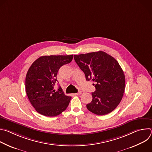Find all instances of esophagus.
Instances as JSON below:
<instances>
[{
  "instance_id": "esophagus-1",
  "label": "esophagus",
  "mask_w": 152,
  "mask_h": 152,
  "mask_svg": "<svg viewBox=\"0 0 152 152\" xmlns=\"http://www.w3.org/2000/svg\"><path fill=\"white\" fill-rule=\"evenodd\" d=\"M81 94H82V91H79V92H77V93H75V95H80Z\"/></svg>"
}]
</instances>
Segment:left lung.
Segmentation results:
<instances>
[{"label":"left lung","mask_w":152,"mask_h":152,"mask_svg":"<svg viewBox=\"0 0 152 152\" xmlns=\"http://www.w3.org/2000/svg\"><path fill=\"white\" fill-rule=\"evenodd\" d=\"M74 59L86 80L96 83V91L91 94L93 99L86 104L87 109L99 115L114 111L125 90V76L117 61L103 51L75 55Z\"/></svg>","instance_id":"8db88e82"}]
</instances>
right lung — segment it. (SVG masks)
Segmentation results:
<instances>
[{
    "instance_id": "obj_1",
    "label": "right lung",
    "mask_w": 152,
    "mask_h": 152,
    "mask_svg": "<svg viewBox=\"0 0 152 152\" xmlns=\"http://www.w3.org/2000/svg\"><path fill=\"white\" fill-rule=\"evenodd\" d=\"M73 58V55L42 56L29 67L25 80L26 92L40 114L55 117L67 109L72 97L65 95L60 86L56 91L54 85L60 67L70 63Z\"/></svg>"
}]
</instances>
